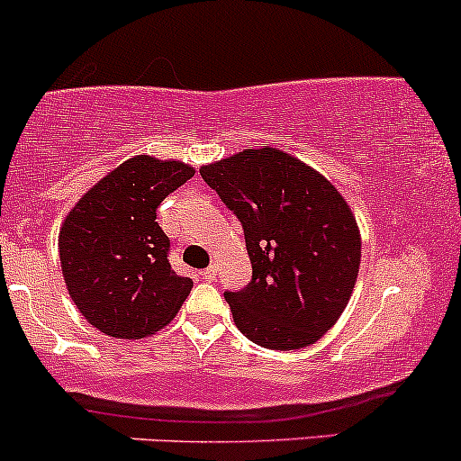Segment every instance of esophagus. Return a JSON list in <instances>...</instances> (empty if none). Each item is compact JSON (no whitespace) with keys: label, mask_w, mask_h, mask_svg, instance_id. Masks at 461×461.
<instances>
[{"label":"esophagus","mask_w":461,"mask_h":461,"mask_svg":"<svg viewBox=\"0 0 461 461\" xmlns=\"http://www.w3.org/2000/svg\"><path fill=\"white\" fill-rule=\"evenodd\" d=\"M202 276H204L206 281H215V279H217V270H215V266H209V268L202 270Z\"/></svg>","instance_id":"esophagus-1"}]
</instances>
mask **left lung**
<instances>
[{
    "instance_id": "left-lung-1",
    "label": "left lung",
    "mask_w": 461,
    "mask_h": 461,
    "mask_svg": "<svg viewBox=\"0 0 461 461\" xmlns=\"http://www.w3.org/2000/svg\"><path fill=\"white\" fill-rule=\"evenodd\" d=\"M200 173L244 229L252 279L224 292L237 328L268 349L316 343L348 308L358 276L360 235L348 202L321 173L270 147Z\"/></svg>"
}]
</instances>
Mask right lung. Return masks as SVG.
<instances>
[{"instance_id": "add662e5", "label": "right lung", "mask_w": 461, "mask_h": 461, "mask_svg": "<svg viewBox=\"0 0 461 461\" xmlns=\"http://www.w3.org/2000/svg\"><path fill=\"white\" fill-rule=\"evenodd\" d=\"M193 173L182 162L136 156L87 191L63 221V279L78 312L103 334L149 336L189 296L193 281L171 268V241L156 215Z\"/></svg>"}]
</instances>
